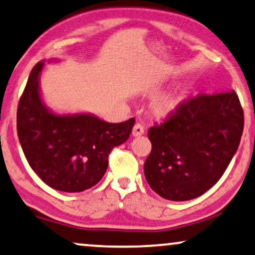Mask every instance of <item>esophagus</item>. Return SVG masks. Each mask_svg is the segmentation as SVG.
I'll list each match as a JSON object with an SVG mask.
<instances>
[{
	"label": "esophagus",
	"mask_w": 255,
	"mask_h": 255,
	"mask_svg": "<svg viewBox=\"0 0 255 255\" xmlns=\"http://www.w3.org/2000/svg\"><path fill=\"white\" fill-rule=\"evenodd\" d=\"M144 134V128L141 124H135V126L132 127V131H131V135L134 136V137H137V136H141Z\"/></svg>",
	"instance_id": "1"
}]
</instances>
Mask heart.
<instances>
[{
	"instance_id": "heart-1",
	"label": "heart",
	"mask_w": 255,
	"mask_h": 255,
	"mask_svg": "<svg viewBox=\"0 0 255 255\" xmlns=\"http://www.w3.org/2000/svg\"><path fill=\"white\" fill-rule=\"evenodd\" d=\"M185 99V91L179 90L168 95L160 96L151 103V112L156 118L164 119L177 112L180 104Z\"/></svg>"
}]
</instances>
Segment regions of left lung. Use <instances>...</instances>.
Instances as JSON below:
<instances>
[{"label": "left lung", "mask_w": 255, "mask_h": 255, "mask_svg": "<svg viewBox=\"0 0 255 255\" xmlns=\"http://www.w3.org/2000/svg\"><path fill=\"white\" fill-rule=\"evenodd\" d=\"M244 112L237 93L199 95L149 129L151 152L144 175L171 201L199 198L220 180L238 149Z\"/></svg>", "instance_id": "obj_1"}]
</instances>
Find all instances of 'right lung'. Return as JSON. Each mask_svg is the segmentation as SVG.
Returning <instances> with one entry per match:
<instances>
[{
  "label": "right lung",
  "instance_id": "1",
  "mask_svg": "<svg viewBox=\"0 0 255 255\" xmlns=\"http://www.w3.org/2000/svg\"><path fill=\"white\" fill-rule=\"evenodd\" d=\"M56 60H48L52 62ZM33 67L17 109V132L28 164L49 187L83 192L98 184L109 166V155L130 135L135 119L106 123L91 113L59 114L46 105L40 76Z\"/></svg>",
  "mask_w": 255,
  "mask_h": 255
}]
</instances>
